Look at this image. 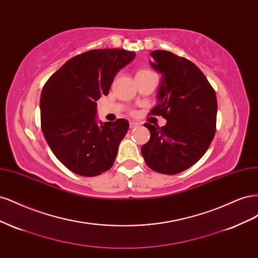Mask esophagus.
Here are the masks:
<instances>
[{"label":"esophagus","instance_id":"1","mask_svg":"<svg viewBox=\"0 0 258 258\" xmlns=\"http://www.w3.org/2000/svg\"><path fill=\"white\" fill-rule=\"evenodd\" d=\"M138 126H139V123H138V122H136V121H130V122H129V127H130V129L137 128Z\"/></svg>","mask_w":258,"mask_h":258}]
</instances>
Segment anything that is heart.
Listing matches in <instances>:
<instances>
[{
    "mask_svg": "<svg viewBox=\"0 0 258 258\" xmlns=\"http://www.w3.org/2000/svg\"><path fill=\"white\" fill-rule=\"evenodd\" d=\"M146 74H156L154 71H152L151 69H146V68H142L139 69L138 72L136 74V76H140V75H146Z\"/></svg>",
    "mask_w": 258,
    "mask_h": 258,
    "instance_id": "1",
    "label": "heart"
}]
</instances>
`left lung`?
<instances>
[{
  "instance_id": "1",
  "label": "left lung",
  "mask_w": 258,
  "mask_h": 258,
  "mask_svg": "<svg viewBox=\"0 0 258 258\" xmlns=\"http://www.w3.org/2000/svg\"><path fill=\"white\" fill-rule=\"evenodd\" d=\"M151 66L162 74L158 103L150 115L162 116L165 126L144 123L151 139L141 148L146 165L162 174H177L205 155L216 130L215 90L200 69L167 50L151 53Z\"/></svg>"
}]
</instances>
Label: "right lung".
I'll list each match as a JSON object with an SVG mask.
<instances>
[{"instance_id": "obj_1", "label": "right lung", "mask_w": 258, "mask_h": 258, "mask_svg": "<svg viewBox=\"0 0 258 258\" xmlns=\"http://www.w3.org/2000/svg\"><path fill=\"white\" fill-rule=\"evenodd\" d=\"M136 53L93 49L68 60L44 85L41 127L50 150L72 172L96 176L111 169L129 122L96 121L97 101L108 95L116 73Z\"/></svg>"}]
</instances>
